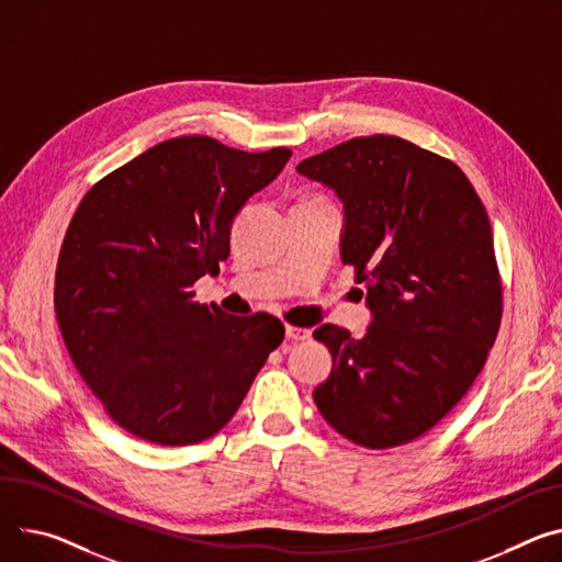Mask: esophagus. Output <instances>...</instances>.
Returning <instances> with one entry per match:
<instances>
[{"instance_id": "obj_1", "label": "esophagus", "mask_w": 562, "mask_h": 562, "mask_svg": "<svg viewBox=\"0 0 562 562\" xmlns=\"http://www.w3.org/2000/svg\"><path fill=\"white\" fill-rule=\"evenodd\" d=\"M284 334H286V338H289V340H307V338L312 336V331H310V329H304V327H293V325H286V327H284Z\"/></svg>"}]
</instances>
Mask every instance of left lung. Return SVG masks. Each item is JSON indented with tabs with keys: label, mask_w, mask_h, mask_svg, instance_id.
Wrapping results in <instances>:
<instances>
[{
	"label": "left lung",
	"mask_w": 562,
	"mask_h": 562,
	"mask_svg": "<svg viewBox=\"0 0 562 562\" xmlns=\"http://www.w3.org/2000/svg\"><path fill=\"white\" fill-rule=\"evenodd\" d=\"M295 170L342 201L340 260L372 312L359 340L336 325L314 331L334 359L314 401L353 443L413 441L469 392L499 329L484 203L452 161L387 134L345 140Z\"/></svg>",
	"instance_id": "1"
}]
</instances>
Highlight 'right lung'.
<instances>
[{
  "label": "right lung",
  "mask_w": 562,
  "mask_h": 562,
  "mask_svg": "<svg viewBox=\"0 0 562 562\" xmlns=\"http://www.w3.org/2000/svg\"><path fill=\"white\" fill-rule=\"evenodd\" d=\"M291 149L241 151L179 136L100 179L67 228L56 316L71 359L134 437L188 446L220 432L282 342L269 314L228 316L192 284L220 273L231 226Z\"/></svg>",
  "instance_id": "1"
}]
</instances>
